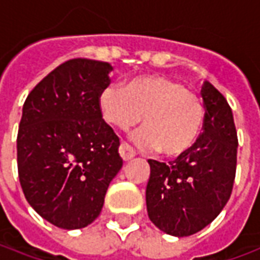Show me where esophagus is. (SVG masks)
Listing matches in <instances>:
<instances>
[{
  "label": "esophagus",
  "mask_w": 260,
  "mask_h": 260,
  "mask_svg": "<svg viewBox=\"0 0 260 260\" xmlns=\"http://www.w3.org/2000/svg\"><path fill=\"white\" fill-rule=\"evenodd\" d=\"M118 152H119V156L122 157L124 161H128V160H131V158L135 157V150H134L128 143H121V145H119Z\"/></svg>",
  "instance_id": "34e87169"
}]
</instances>
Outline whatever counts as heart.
Wrapping results in <instances>:
<instances>
[{
    "mask_svg": "<svg viewBox=\"0 0 260 260\" xmlns=\"http://www.w3.org/2000/svg\"><path fill=\"white\" fill-rule=\"evenodd\" d=\"M104 121L114 128L129 129L141 122L145 128L134 135L138 146L167 157L189 152L199 139L205 108L201 97L177 80L149 75L122 87H107L99 99Z\"/></svg>",
    "mask_w": 260,
    "mask_h": 260,
    "instance_id": "1",
    "label": "heart"
}]
</instances>
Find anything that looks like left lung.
<instances>
[{
    "instance_id": "1",
    "label": "left lung",
    "mask_w": 260,
    "mask_h": 260,
    "mask_svg": "<svg viewBox=\"0 0 260 260\" xmlns=\"http://www.w3.org/2000/svg\"><path fill=\"white\" fill-rule=\"evenodd\" d=\"M201 93L206 113L193 147L169 164L147 160V214L157 229L174 237L195 234L212 223L234 185L238 138L233 111L210 82Z\"/></svg>"
}]
</instances>
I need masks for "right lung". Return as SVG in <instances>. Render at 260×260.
I'll return each mask as SVG.
<instances>
[{
  "instance_id": "right-lung-1",
  "label": "right lung",
  "mask_w": 260,
  "mask_h": 260,
  "mask_svg": "<svg viewBox=\"0 0 260 260\" xmlns=\"http://www.w3.org/2000/svg\"><path fill=\"white\" fill-rule=\"evenodd\" d=\"M111 71L103 61H65L23 104L16 139L20 186L29 205L59 229L93 223L122 167L119 138L99 106Z\"/></svg>"
}]
</instances>
